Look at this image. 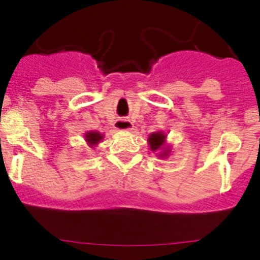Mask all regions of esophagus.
I'll list each match as a JSON object with an SVG mask.
<instances>
[{"mask_svg": "<svg viewBox=\"0 0 260 260\" xmlns=\"http://www.w3.org/2000/svg\"><path fill=\"white\" fill-rule=\"evenodd\" d=\"M114 127L117 130H121V132H130L134 128V123L127 118H119L114 122Z\"/></svg>", "mask_w": 260, "mask_h": 260, "instance_id": "34e87169", "label": "esophagus"}]
</instances>
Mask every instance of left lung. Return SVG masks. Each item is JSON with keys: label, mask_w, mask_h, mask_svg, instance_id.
Here are the masks:
<instances>
[{"label": "left lung", "mask_w": 260, "mask_h": 260, "mask_svg": "<svg viewBox=\"0 0 260 260\" xmlns=\"http://www.w3.org/2000/svg\"><path fill=\"white\" fill-rule=\"evenodd\" d=\"M148 146L152 152H157L156 155L160 158H167L171 155V146L167 144V134L164 132H155L150 134L148 139Z\"/></svg>", "instance_id": "1"}]
</instances>
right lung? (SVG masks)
Segmentation results:
<instances>
[{"mask_svg": "<svg viewBox=\"0 0 260 260\" xmlns=\"http://www.w3.org/2000/svg\"><path fill=\"white\" fill-rule=\"evenodd\" d=\"M84 139H86L87 144H88L91 148H93V147L98 146V144L104 139V134H102V133L99 132H87L86 134H84Z\"/></svg>", "mask_w": 260, "mask_h": 260, "instance_id": "right-lung-1", "label": "right lung"}]
</instances>
